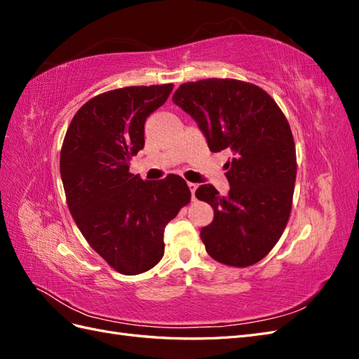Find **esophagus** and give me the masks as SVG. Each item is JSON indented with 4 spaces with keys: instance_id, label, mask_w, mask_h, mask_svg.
Segmentation results:
<instances>
[{
    "instance_id": "34e87169",
    "label": "esophagus",
    "mask_w": 359,
    "mask_h": 359,
    "mask_svg": "<svg viewBox=\"0 0 359 359\" xmlns=\"http://www.w3.org/2000/svg\"><path fill=\"white\" fill-rule=\"evenodd\" d=\"M189 189H190V191H191V201H194V199H196V196H194V191H196V189H198V184L189 182Z\"/></svg>"
}]
</instances>
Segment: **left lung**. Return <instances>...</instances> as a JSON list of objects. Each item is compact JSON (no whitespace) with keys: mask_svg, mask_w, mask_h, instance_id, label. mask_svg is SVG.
I'll use <instances>...</instances> for the list:
<instances>
[{"mask_svg":"<svg viewBox=\"0 0 359 359\" xmlns=\"http://www.w3.org/2000/svg\"><path fill=\"white\" fill-rule=\"evenodd\" d=\"M172 102L198 123L212 153H232L227 196L211 184L196 190L214 210L201 231L206 252L231 266L259 262L280 240L292 208L297 153L286 116L262 88L236 79L182 83Z\"/></svg>","mask_w":359,"mask_h":359,"instance_id":"1","label":"left lung"}]
</instances>
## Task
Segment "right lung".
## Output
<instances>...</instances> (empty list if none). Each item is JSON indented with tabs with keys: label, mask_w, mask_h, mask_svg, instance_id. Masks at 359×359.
Masks as SVG:
<instances>
[{
	"label": "right lung",
	"mask_w": 359,
	"mask_h": 359,
	"mask_svg": "<svg viewBox=\"0 0 359 359\" xmlns=\"http://www.w3.org/2000/svg\"><path fill=\"white\" fill-rule=\"evenodd\" d=\"M172 90V83L126 86L95 95L73 116L61 148L60 172L74 223L126 276L160 262L165 227L191 198L178 175L144 181L128 170L145 145L147 118Z\"/></svg>",
	"instance_id": "1"
}]
</instances>
